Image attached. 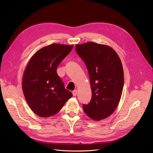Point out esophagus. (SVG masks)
<instances>
[{"label": "esophagus", "instance_id": "obj_1", "mask_svg": "<svg viewBox=\"0 0 153 153\" xmlns=\"http://www.w3.org/2000/svg\"><path fill=\"white\" fill-rule=\"evenodd\" d=\"M72 93H73V96H76L77 95V91H76V90H74V91L72 92Z\"/></svg>", "mask_w": 153, "mask_h": 153}]
</instances>
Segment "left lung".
Wrapping results in <instances>:
<instances>
[{"label": "left lung", "mask_w": 153, "mask_h": 153, "mask_svg": "<svg viewBox=\"0 0 153 153\" xmlns=\"http://www.w3.org/2000/svg\"><path fill=\"white\" fill-rule=\"evenodd\" d=\"M75 50L87 66L92 91L91 100L83 105V109L92 120L106 119L121 100L124 86L121 59L108 46L91 41L76 45Z\"/></svg>", "instance_id": "left-lung-1"}]
</instances>
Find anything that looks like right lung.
<instances>
[{
	"label": "right lung",
	"instance_id": "obj_1",
	"mask_svg": "<svg viewBox=\"0 0 153 153\" xmlns=\"http://www.w3.org/2000/svg\"><path fill=\"white\" fill-rule=\"evenodd\" d=\"M73 45L52 44L38 50L25 69L22 89L31 110L42 117L58 113L72 93L66 89L57 68Z\"/></svg>",
	"mask_w": 153,
	"mask_h": 153
}]
</instances>
